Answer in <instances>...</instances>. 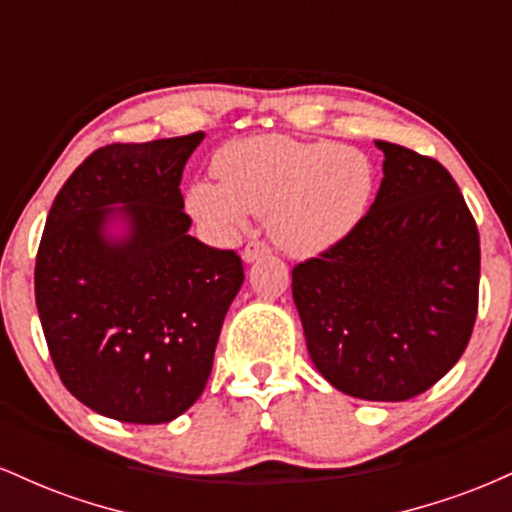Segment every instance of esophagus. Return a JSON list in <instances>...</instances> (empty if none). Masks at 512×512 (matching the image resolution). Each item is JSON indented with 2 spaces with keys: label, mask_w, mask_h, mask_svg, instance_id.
Listing matches in <instances>:
<instances>
[{
  "label": "esophagus",
  "mask_w": 512,
  "mask_h": 512,
  "mask_svg": "<svg viewBox=\"0 0 512 512\" xmlns=\"http://www.w3.org/2000/svg\"><path fill=\"white\" fill-rule=\"evenodd\" d=\"M262 255H269V245L267 243H262V240H250L248 245H245V250H243V260L245 262H255L257 257H262Z\"/></svg>",
  "instance_id": "1"
}]
</instances>
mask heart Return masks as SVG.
I'll list each match as a JSON object with an SVG mask.
<instances>
[{"mask_svg": "<svg viewBox=\"0 0 512 512\" xmlns=\"http://www.w3.org/2000/svg\"><path fill=\"white\" fill-rule=\"evenodd\" d=\"M211 168L219 182H195L187 211L221 240L238 238L248 214L267 216L269 236L296 257L342 243L366 214L375 185L368 156L354 146L284 134L226 144Z\"/></svg>", "mask_w": 512, "mask_h": 512, "instance_id": "heart-1", "label": "heart"}]
</instances>
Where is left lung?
Listing matches in <instances>:
<instances>
[{
	"instance_id": "left-lung-1",
	"label": "left lung",
	"mask_w": 512,
	"mask_h": 512,
	"mask_svg": "<svg viewBox=\"0 0 512 512\" xmlns=\"http://www.w3.org/2000/svg\"><path fill=\"white\" fill-rule=\"evenodd\" d=\"M383 182L354 231L293 267L308 354L327 383L404 402L460 361L479 305V231L436 158L375 142Z\"/></svg>"
}]
</instances>
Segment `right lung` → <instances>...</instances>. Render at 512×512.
<instances>
[{"mask_svg":"<svg viewBox=\"0 0 512 512\" xmlns=\"http://www.w3.org/2000/svg\"><path fill=\"white\" fill-rule=\"evenodd\" d=\"M202 139L93 151L40 238L35 305L52 363L81 404L125 424H168L197 402L245 279L236 252L187 233L180 180Z\"/></svg>","mask_w":512,"mask_h":512,"instance_id":"obj_1","label":"right lung"}]
</instances>
